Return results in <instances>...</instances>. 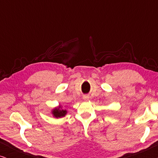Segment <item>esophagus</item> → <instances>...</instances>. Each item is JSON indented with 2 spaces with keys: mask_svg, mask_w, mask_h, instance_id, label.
Segmentation results:
<instances>
[{
  "mask_svg": "<svg viewBox=\"0 0 158 158\" xmlns=\"http://www.w3.org/2000/svg\"><path fill=\"white\" fill-rule=\"evenodd\" d=\"M83 99L85 101H88V99H89V96H88V95H85V96H83Z\"/></svg>",
  "mask_w": 158,
  "mask_h": 158,
  "instance_id": "34e87169",
  "label": "esophagus"
}]
</instances>
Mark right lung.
<instances>
[{"mask_svg":"<svg viewBox=\"0 0 158 158\" xmlns=\"http://www.w3.org/2000/svg\"><path fill=\"white\" fill-rule=\"evenodd\" d=\"M66 110L62 109V107L61 106H59L58 107L55 108L52 111V114H53V116L55 118H61V117H64V116L66 115L67 114Z\"/></svg>","mask_w":158,"mask_h":158,"instance_id":"obj_1","label":"right lung"}]
</instances>
